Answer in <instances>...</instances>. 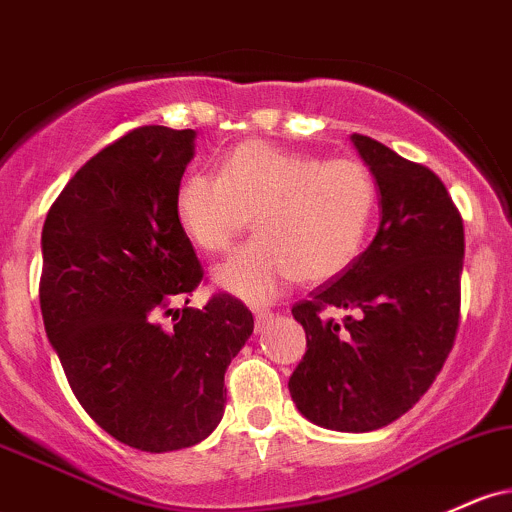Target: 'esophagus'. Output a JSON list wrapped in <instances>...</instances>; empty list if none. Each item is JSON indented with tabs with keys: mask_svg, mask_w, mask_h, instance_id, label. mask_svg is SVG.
Here are the masks:
<instances>
[{
	"mask_svg": "<svg viewBox=\"0 0 512 512\" xmlns=\"http://www.w3.org/2000/svg\"><path fill=\"white\" fill-rule=\"evenodd\" d=\"M252 313H255V328L257 330H262L269 320H272V311H267V308H262V306H252Z\"/></svg>",
	"mask_w": 512,
	"mask_h": 512,
	"instance_id": "1",
	"label": "esophagus"
}]
</instances>
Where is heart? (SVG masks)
<instances>
[{"label": "heart", "mask_w": 512, "mask_h": 512, "mask_svg": "<svg viewBox=\"0 0 512 512\" xmlns=\"http://www.w3.org/2000/svg\"><path fill=\"white\" fill-rule=\"evenodd\" d=\"M376 209L367 167L352 157L320 162L265 140H245L216 174L192 172L174 194L179 228L221 255L252 226L260 235L216 269L221 289L269 301L291 279L320 284L355 262Z\"/></svg>", "instance_id": "1"}]
</instances>
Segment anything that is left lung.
I'll return each mask as SVG.
<instances>
[{
  "label": "left lung",
  "mask_w": 512,
  "mask_h": 512,
  "mask_svg": "<svg viewBox=\"0 0 512 512\" xmlns=\"http://www.w3.org/2000/svg\"><path fill=\"white\" fill-rule=\"evenodd\" d=\"M379 187L381 221L350 267L294 303L306 355L289 379L311 423L369 432L401 418L430 389L459 328L464 223L428 167L352 133ZM347 310L342 321L323 317Z\"/></svg>",
  "instance_id": "left-lung-1"
}]
</instances>
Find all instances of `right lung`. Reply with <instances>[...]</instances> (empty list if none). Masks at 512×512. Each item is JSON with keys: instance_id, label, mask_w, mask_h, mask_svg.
I'll list each match as a JSON object with an SVG mask.
<instances>
[{"instance_id": "right-lung-1", "label": "right lung", "mask_w": 512, "mask_h": 512, "mask_svg": "<svg viewBox=\"0 0 512 512\" xmlns=\"http://www.w3.org/2000/svg\"><path fill=\"white\" fill-rule=\"evenodd\" d=\"M194 138L192 128H133L84 162L43 223L50 345L89 418L140 452L192 447L216 430L223 376L255 328L230 294L187 306L204 269L174 194Z\"/></svg>"}]
</instances>
